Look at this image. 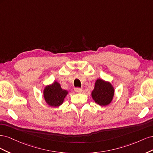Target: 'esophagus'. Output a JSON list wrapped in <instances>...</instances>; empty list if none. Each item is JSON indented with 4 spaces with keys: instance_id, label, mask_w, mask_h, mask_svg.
<instances>
[{
    "instance_id": "34e87169",
    "label": "esophagus",
    "mask_w": 153,
    "mask_h": 153,
    "mask_svg": "<svg viewBox=\"0 0 153 153\" xmlns=\"http://www.w3.org/2000/svg\"><path fill=\"white\" fill-rule=\"evenodd\" d=\"M75 91L76 92H77V93H80V92H82V89H81V88L76 87V88H75Z\"/></svg>"
}]
</instances>
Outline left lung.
<instances>
[{
  "instance_id": "obj_1",
  "label": "left lung",
  "mask_w": 153,
  "mask_h": 153,
  "mask_svg": "<svg viewBox=\"0 0 153 153\" xmlns=\"http://www.w3.org/2000/svg\"><path fill=\"white\" fill-rule=\"evenodd\" d=\"M114 92V87L110 82L98 78L95 82L94 89L91 92V96L96 104L107 106L112 102Z\"/></svg>"
}]
</instances>
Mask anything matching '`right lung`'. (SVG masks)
I'll use <instances>...</instances> for the list:
<instances>
[{"instance_id":"obj_1","label":"right lung","mask_w":153,"mask_h":153,"mask_svg":"<svg viewBox=\"0 0 153 153\" xmlns=\"http://www.w3.org/2000/svg\"><path fill=\"white\" fill-rule=\"evenodd\" d=\"M68 93V91L62 89L61 84L57 81L46 85L43 89L45 102L52 107H59L61 106Z\"/></svg>"}]
</instances>
